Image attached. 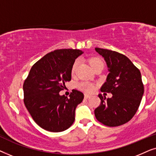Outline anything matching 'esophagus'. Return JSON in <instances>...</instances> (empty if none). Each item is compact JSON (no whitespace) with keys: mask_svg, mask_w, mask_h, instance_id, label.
I'll use <instances>...</instances> for the list:
<instances>
[{"mask_svg":"<svg viewBox=\"0 0 156 156\" xmlns=\"http://www.w3.org/2000/svg\"><path fill=\"white\" fill-rule=\"evenodd\" d=\"M91 97V95L89 94H84V98H86V99H89V98Z\"/></svg>","mask_w":156,"mask_h":156,"instance_id":"1","label":"esophagus"}]
</instances>
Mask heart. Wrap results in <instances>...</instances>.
Segmentation results:
<instances>
[{
	"label": "heart",
	"instance_id": "b5f03b06",
	"mask_svg": "<svg viewBox=\"0 0 156 156\" xmlns=\"http://www.w3.org/2000/svg\"><path fill=\"white\" fill-rule=\"evenodd\" d=\"M79 63H80V60H79V59H76V60L74 62L73 65H72V70H71L72 75H74V74L76 73ZM90 64L92 68H94L97 65H99V64H104V63L101 59L95 57V58H92L90 59ZM78 87L80 89H82V90L87 91V92H91V91H93L94 89V86L92 84H91V83H89V82H85L80 83V84H78Z\"/></svg>",
	"mask_w": 156,
	"mask_h": 156
}]
</instances>
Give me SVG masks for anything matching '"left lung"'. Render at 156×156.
Returning <instances> with one entry per match:
<instances>
[{"label":"left lung","instance_id":"left-lung-1","mask_svg":"<svg viewBox=\"0 0 156 156\" xmlns=\"http://www.w3.org/2000/svg\"><path fill=\"white\" fill-rule=\"evenodd\" d=\"M104 58L109 72L101 91L112 93L106 99L101 94V104L94 110L96 118L104 125L119 126L133 118L144 92L140 70L126 56L115 51L96 48Z\"/></svg>","mask_w":156,"mask_h":156}]
</instances>
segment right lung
<instances>
[{"instance_id": "1", "label": "right lung", "mask_w": 156, "mask_h": 156, "mask_svg": "<svg viewBox=\"0 0 156 156\" xmlns=\"http://www.w3.org/2000/svg\"><path fill=\"white\" fill-rule=\"evenodd\" d=\"M82 50L61 49L44 55L34 64L23 84L24 104L37 124L46 131L61 132L71 126L75 109L84 99L73 89L69 97L59 95L72 78L74 62Z\"/></svg>"}]
</instances>
